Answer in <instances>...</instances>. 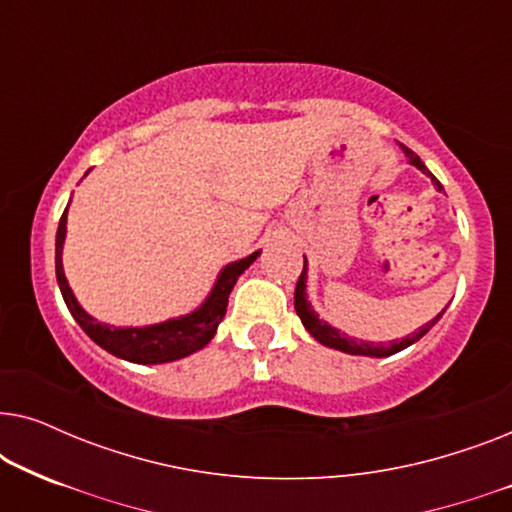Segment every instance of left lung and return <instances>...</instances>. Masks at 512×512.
I'll return each mask as SVG.
<instances>
[{
	"label": "left lung",
	"instance_id": "obj_1",
	"mask_svg": "<svg viewBox=\"0 0 512 512\" xmlns=\"http://www.w3.org/2000/svg\"><path fill=\"white\" fill-rule=\"evenodd\" d=\"M403 153L405 156H408V160L412 165L417 167V170H422L424 174H429L431 177V181H433V186L438 188V191H443V186H440V181L433 177V174L426 170V165L422 163V160H419V156L415 151H410L408 146H403ZM305 279H307V258H305V263H303V272H300V277H298V284H296V296H293V305H296V312H298V317H300V321H303V326L307 328V331H310V335L314 340H319L321 345H326V347H333V349H340V352H345V354H359V356H391V354H396V352H401V349H405V347H410L412 342H417L419 338H422V335H426L431 331V326L436 324V321L443 317V312L438 314V317H433L429 324H424L422 328H419L417 333H412V335H408V338H403V340H394V342H387V345H382V342H363V340H354V338H349V335H345V333H340L338 328H333L331 324H326V321H321L319 319V314L312 310V305L307 303V293H305Z\"/></svg>",
	"mask_w": 512,
	"mask_h": 512
}]
</instances>
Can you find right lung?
Here are the masks:
<instances>
[{
	"instance_id": "1",
	"label": "right lung",
	"mask_w": 512,
	"mask_h": 512,
	"mask_svg": "<svg viewBox=\"0 0 512 512\" xmlns=\"http://www.w3.org/2000/svg\"><path fill=\"white\" fill-rule=\"evenodd\" d=\"M65 233H67V209L65 214L60 216L58 235H55V275H58L62 298H65V303L69 307V312H72V317L76 319V324L88 333L90 340H95L97 345L107 349L109 354L132 363H144V366H149V363H167V361L184 359V356L205 347L207 342L214 338L221 319L226 317L228 296L230 291H233L237 277H240L242 272L256 261L258 254H261V251H254V254L242 258V261L226 265V268L221 270L219 279H216L214 289L207 296L205 303H202L195 312L186 314V317L170 319V321H163V324L142 326V328H118V326L100 324V321L90 317V314L76 303L74 293L69 289L65 270H62V244H65Z\"/></svg>"
}]
</instances>
